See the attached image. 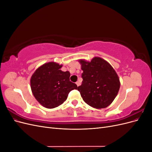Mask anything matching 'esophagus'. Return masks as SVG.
I'll return each instance as SVG.
<instances>
[{
  "label": "esophagus",
  "mask_w": 152,
  "mask_h": 152,
  "mask_svg": "<svg viewBox=\"0 0 152 152\" xmlns=\"http://www.w3.org/2000/svg\"><path fill=\"white\" fill-rule=\"evenodd\" d=\"M76 84H77V86H79L80 85V83L79 82H76Z\"/></svg>",
  "instance_id": "1"
}]
</instances>
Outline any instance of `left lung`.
I'll return each instance as SVG.
<instances>
[{"label": "left lung", "mask_w": 152, "mask_h": 152, "mask_svg": "<svg viewBox=\"0 0 152 152\" xmlns=\"http://www.w3.org/2000/svg\"><path fill=\"white\" fill-rule=\"evenodd\" d=\"M83 70L81 86L77 90L84 102L94 108H104L117 96L121 82L118 75L110 64L99 57L91 61L79 59Z\"/></svg>", "instance_id": "obj_1"}]
</instances>
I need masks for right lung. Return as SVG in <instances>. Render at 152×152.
Segmentation results:
<instances>
[{"label": "right lung", "mask_w": 152, "mask_h": 152, "mask_svg": "<svg viewBox=\"0 0 152 152\" xmlns=\"http://www.w3.org/2000/svg\"><path fill=\"white\" fill-rule=\"evenodd\" d=\"M62 65L48 62L39 66L31 77V92L44 107L54 108L63 103L77 86L70 81V73L60 70Z\"/></svg>", "instance_id": "1"}]
</instances>
